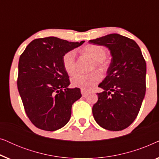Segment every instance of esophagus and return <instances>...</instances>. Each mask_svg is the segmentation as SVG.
<instances>
[{
    "instance_id": "esophagus-1",
    "label": "esophagus",
    "mask_w": 159,
    "mask_h": 159,
    "mask_svg": "<svg viewBox=\"0 0 159 159\" xmlns=\"http://www.w3.org/2000/svg\"><path fill=\"white\" fill-rule=\"evenodd\" d=\"M81 93L82 95V96L85 97L87 95H88V91L86 90H84V89H81Z\"/></svg>"
}]
</instances>
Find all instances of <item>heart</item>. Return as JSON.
I'll use <instances>...</instances> for the list:
<instances>
[{
    "mask_svg": "<svg viewBox=\"0 0 159 159\" xmlns=\"http://www.w3.org/2000/svg\"><path fill=\"white\" fill-rule=\"evenodd\" d=\"M84 52L94 60L92 68L97 67L102 71L108 69V64L106 60L107 50L98 45H90L84 48ZM63 66L69 75H71L76 70V53L75 51H68L63 56ZM101 75L98 71L90 73L77 72L71 78V84L76 88H80L84 90H89L101 81Z\"/></svg>",
    "mask_w": 159,
    "mask_h": 159,
    "instance_id": "b5f03b06",
    "label": "heart"
}]
</instances>
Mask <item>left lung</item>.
I'll return each mask as SVG.
<instances>
[{
    "label": "left lung",
    "instance_id": "8db88e82",
    "mask_svg": "<svg viewBox=\"0 0 159 159\" xmlns=\"http://www.w3.org/2000/svg\"><path fill=\"white\" fill-rule=\"evenodd\" d=\"M89 43L107 47L112 56L107 76L98 85L103 91L93 106L95 120L111 131L126 129L138 116L146 90L142 52L135 41L116 33Z\"/></svg>",
    "mask_w": 159,
    "mask_h": 159
}]
</instances>
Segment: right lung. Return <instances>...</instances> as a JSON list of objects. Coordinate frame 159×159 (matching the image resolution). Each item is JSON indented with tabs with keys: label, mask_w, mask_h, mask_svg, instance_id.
Listing matches in <instances>:
<instances>
[{
	"label": "right lung",
	"mask_w": 159,
	"mask_h": 159,
	"mask_svg": "<svg viewBox=\"0 0 159 159\" xmlns=\"http://www.w3.org/2000/svg\"><path fill=\"white\" fill-rule=\"evenodd\" d=\"M84 41L73 43L48 37L32 40L19 61L17 87L28 118L36 127L55 131L69 121L80 89L68 88L63 56Z\"/></svg>",
	"instance_id": "obj_1"
}]
</instances>
